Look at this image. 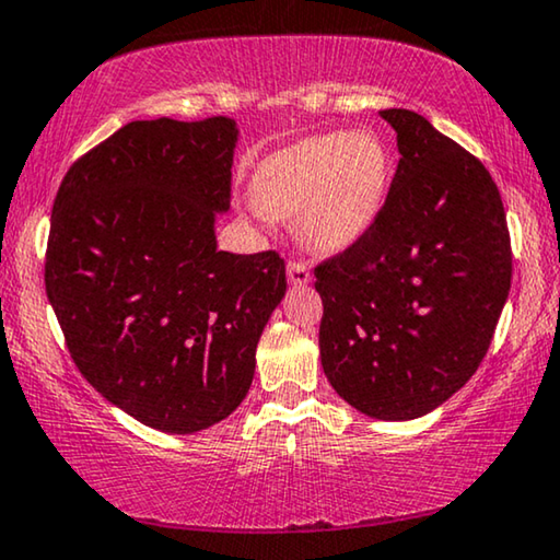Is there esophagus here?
<instances>
[{
    "label": "esophagus",
    "instance_id": "esophagus-1",
    "mask_svg": "<svg viewBox=\"0 0 560 560\" xmlns=\"http://www.w3.org/2000/svg\"><path fill=\"white\" fill-rule=\"evenodd\" d=\"M287 279H289V283H294V287H306V283L312 281L310 266H306L304 261H289Z\"/></svg>",
    "mask_w": 560,
    "mask_h": 560
}]
</instances>
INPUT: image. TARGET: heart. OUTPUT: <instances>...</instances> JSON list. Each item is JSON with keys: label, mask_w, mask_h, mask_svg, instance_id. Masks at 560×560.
Returning <instances> with one entry per match:
<instances>
[{"label": "heart", "mask_w": 560, "mask_h": 560, "mask_svg": "<svg viewBox=\"0 0 560 560\" xmlns=\"http://www.w3.org/2000/svg\"><path fill=\"white\" fill-rule=\"evenodd\" d=\"M390 183V152L370 129L317 133L271 154L254 177L266 218H294L317 254H342L370 231Z\"/></svg>", "instance_id": "heart-1"}]
</instances>
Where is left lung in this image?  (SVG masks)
Masks as SVG:
<instances>
[{"mask_svg":"<svg viewBox=\"0 0 560 560\" xmlns=\"http://www.w3.org/2000/svg\"><path fill=\"white\" fill-rule=\"evenodd\" d=\"M398 170L375 223L314 269L327 381L360 413L411 421L454 396L487 355L513 250L500 190L421 114L385 108Z\"/></svg>","mask_w":560,"mask_h":560,"instance_id":"left-lung-1","label":"left lung"}]
</instances>
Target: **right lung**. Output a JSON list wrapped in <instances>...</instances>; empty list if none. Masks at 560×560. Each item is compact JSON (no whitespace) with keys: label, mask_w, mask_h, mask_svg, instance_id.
Returning a JSON list of instances; mask_svg holds the SVG:
<instances>
[{"label":"right lung","mask_w":560,"mask_h":560,"mask_svg":"<svg viewBox=\"0 0 560 560\" xmlns=\"http://www.w3.org/2000/svg\"><path fill=\"white\" fill-rule=\"evenodd\" d=\"M238 126L131 121L83 154L52 205L45 289L70 358L108 404L195 434L246 398L287 291L277 250H218Z\"/></svg>","instance_id":"add662e5"}]
</instances>
